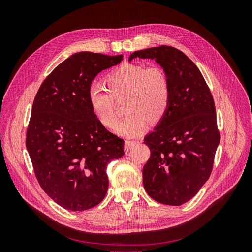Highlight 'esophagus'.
Instances as JSON below:
<instances>
[{
  "mask_svg": "<svg viewBox=\"0 0 252 252\" xmlns=\"http://www.w3.org/2000/svg\"><path fill=\"white\" fill-rule=\"evenodd\" d=\"M135 144H136V142H133V141H126V142H125L124 149H125L126 154H128V152L132 149V147L134 146Z\"/></svg>",
  "mask_w": 252,
  "mask_h": 252,
  "instance_id": "obj_1",
  "label": "esophagus"
}]
</instances>
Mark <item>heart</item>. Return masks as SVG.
<instances>
[{
    "label": "heart",
    "instance_id": "1",
    "mask_svg": "<svg viewBox=\"0 0 252 252\" xmlns=\"http://www.w3.org/2000/svg\"><path fill=\"white\" fill-rule=\"evenodd\" d=\"M108 90L93 84L88 89V103L100 123L111 128L117 122L114 98L127 96V117L117 124L114 131L126 138H135L146 130L149 121L158 123L170 106L171 90L168 75L159 66L127 63L106 78Z\"/></svg>",
    "mask_w": 252,
    "mask_h": 252
}]
</instances>
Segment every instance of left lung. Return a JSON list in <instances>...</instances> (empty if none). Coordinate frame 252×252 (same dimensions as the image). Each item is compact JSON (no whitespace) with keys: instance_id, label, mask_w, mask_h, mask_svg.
I'll return each instance as SVG.
<instances>
[{"instance_id":"obj_1","label":"left lung","mask_w":252,"mask_h":252,"mask_svg":"<svg viewBox=\"0 0 252 252\" xmlns=\"http://www.w3.org/2000/svg\"><path fill=\"white\" fill-rule=\"evenodd\" d=\"M151 59L168 75L170 106L154 131L144 138L150 158L143 185L155 201L179 206L191 200L208 180L220 144L216 106L201 71L185 53L170 46L134 51Z\"/></svg>"}]
</instances>
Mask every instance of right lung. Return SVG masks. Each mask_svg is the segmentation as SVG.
Returning <instances> with one entry per match:
<instances>
[{"label":"right lung","instance_id":"add662e5","mask_svg":"<svg viewBox=\"0 0 252 252\" xmlns=\"http://www.w3.org/2000/svg\"><path fill=\"white\" fill-rule=\"evenodd\" d=\"M123 56L77 52L45 79L32 105L26 148L35 177L63 208L83 211L107 193V164L124 156V141L97 121L88 89L102 70Z\"/></svg>","mask_w":252,"mask_h":252}]
</instances>
